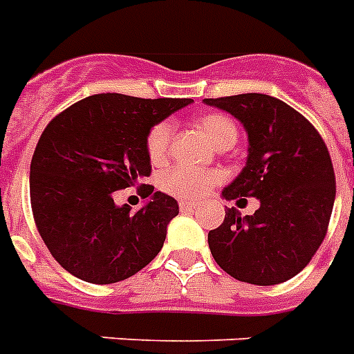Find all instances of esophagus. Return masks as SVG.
<instances>
[{
	"mask_svg": "<svg viewBox=\"0 0 354 354\" xmlns=\"http://www.w3.org/2000/svg\"><path fill=\"white\" fill-rule=\"evenodd\" d=\"M198 205H200V203L198 202H180V209H182V211H192V209H198Z\"/></svg>",
	"mask_w": 354,
	"mask_h": 354,
	"instance_id": "obj_1",
	"label": "esophagus"
}]
</instances>
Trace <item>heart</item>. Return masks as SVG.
<instances>
[{"instance_id": "obj_1", "label": "heart", "mask_w": 354, "mask_h": 354, "mask_svg": "<svg viewBox=\"0 0 354 354\" xmlns=\"http://www.w3.org/2000/svg\"><path fill=\"white\" fill-rule=\"evenodd\" d=\"M198 127L209 138L214 147L234 145L238 140V129L231 118L220 112H207L198 118ZM172 140V125L169 122H160L149 131L145 147H147L149 160L152 163L165 162ZM216 182H220V174L211 171H194L189 167H172L162 174L160 185L165 192L178 198H194L209 191Z\"/></svg>"}]
</instances>
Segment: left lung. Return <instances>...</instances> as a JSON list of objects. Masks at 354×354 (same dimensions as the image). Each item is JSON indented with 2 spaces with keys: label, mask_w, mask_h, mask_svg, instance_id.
Returning <instances> with one entry per match:
<instances>
[{
  "label": "left lung",
  "mask_w": 354,
  "mask_h": 354,
  "mask_svg": "<svg viewBox=\"0 0 354 354\" xmlns=\"http://www.w3.org/2000/svg\"><path fill=\"white\" fill-rule=\"evenodd\" d=\"M203 103L232 114L249 140L245 167L222 196L260 202L247 216L236 207L227 209L222 225L209 231L212 258L227 274L254 286L297 277L324 242L335 203L326 143L300 112L267 94L207 97Z\"/></svg>",
  "instance_id": "8db88e82"
}]
</instances>
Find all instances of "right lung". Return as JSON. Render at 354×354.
<instances>
[{
    "mask_svg": "<svg viewBox=\"0 0 354 354\" xmlns=\"http://www.w3.org/2000/svg\"><path fill=\"white\" fill-rule=\"evenodd\" d=\"M189 97L94 94L48 123L30 162V205L43 242L59 266L88 283H116L162 251L180 209L165 192L143 185L136 212L112 194L151 174L145 140Z\"/></svg>",
    "mask_w": 354,
    "mask_h": 354,
    "instance_id": "1",
    "label": "right lung"
}]
</instances>
